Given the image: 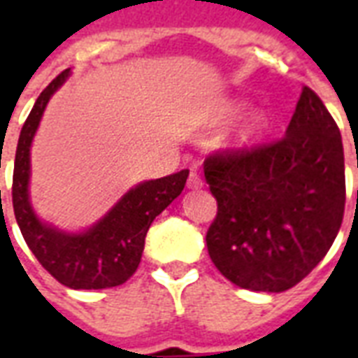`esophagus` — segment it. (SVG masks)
I'll use <instances>...</instances> for the list:
<instances>
[{
  "instance_id": "34e87169",
  "label": "esophagus",
  "mask_w": 358,
  "mask_h": 358,
  "mask_svg": "<svg viewBox=\"0 0 358 358\" xmlns=\"http://www.w3.org/2000/svg\"><path fill=\"white\" fill-rule=\"evenodd\" d=\"M187 187L189 189H201L202 187V178L196 174V171H191L189 178H187Z\"/></svg>"
}]
</instances>
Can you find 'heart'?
I'll return each mask as SVG.
<instances>
[{"label":"heart","mask_w":358,"mask_h":358,"mask_svg":"<svg viewBox=\"0 0 358 358\" xmlns=\"http://www.w3.org/2000/svg\"><path fill=\"white\" fill-rule=\"evenodd\" d=\"M243 108L241 102H227L221 108V117H232V115L239 113V109ZM267 128V117L262 111H250L239 120V124L236 126L232 131L229 134L224 145L232 148V150H249L252 146L260 141V137L264 135Z\"/></svg>","instance_id":"b5f03b06"}]
</instances>
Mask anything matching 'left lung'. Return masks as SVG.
<instances>
[{
    "label": "left lung",
    "instance_id": "8db88e82",
    "mask_svg": "<svg viewBox=\"0 0 358 358\" xmlns=\"http://www.w3.org/2000/svg\"><path fill=\"white\" fill-rule=\"evenodd\" d=\"M204 176L217 201L208 252L239 288L289 289L323 260L338 234L344 146L338 126L308 87L282 139L210 156Z\"/></svg>",
    "mask_w": 358,
    "mask_h": 358
}]
</instances>
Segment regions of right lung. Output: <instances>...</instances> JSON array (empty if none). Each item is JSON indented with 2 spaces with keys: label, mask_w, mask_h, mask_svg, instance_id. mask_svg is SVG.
I'll return each instance as SVG.
<instances>
[{
  "label": "right lung",
  "mask_w": 358,
  "mask_h": 358,
  "mask_svg": "<svg viewBox=\"0 0 358 358\" xmlns=\"http://www.w3.org/2000/svg\"><path fill=\"white\" fill-rule=\"evenodd\" d=\"M69 76L70 69L41 92L20 131L13 174L14 215L31 252L59 282L72 289L113 288L135 273L152 221L182 193L189 171L134 185L100 221L81 232L38 219L29 195L31 145L50 98Z\"/></svg>",
  "instance_id": "obj_1"
}]
</instances>
